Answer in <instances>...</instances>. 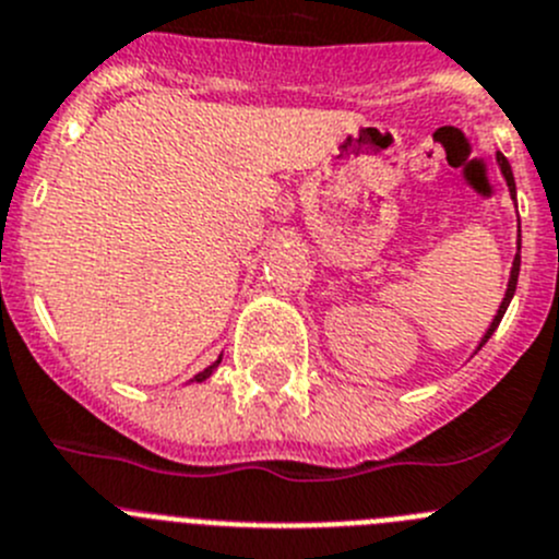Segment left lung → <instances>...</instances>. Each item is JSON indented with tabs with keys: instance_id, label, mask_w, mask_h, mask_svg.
I'll use <instances>...</instances> for the list:
<instances>
[{
	"instance_id": "obj_1",
	"label": "left lung",
	"mask_w": 559,
	"mask_h": 559,
	"mask_svg": "<svg viewBox=\"0 0 559 559\" xmlns=\"http://www.w3.org/2000/svg\"><path fill=\"white\" fill-rule=\"evenodd\" d=\"M497 165H499V170H502L504 181H508V190H510V198H513V201H515V179H513V170H510V162H508V159H504V154H502V151H497ZM519 270H521V226H519V242H515V259H513V267H510L508 289H504V297H502V304H499V309H497V314H493L491 325H488V331H485V336H483V338H479V344H477V350H479V347H483V344H485V342H488V338H491V336H493V331H497V328H499V322H502L504 311H508L510 300H513V295H515V284H519ZM477 350H474V353H477Z\"/></svg>"
}]
</instances>
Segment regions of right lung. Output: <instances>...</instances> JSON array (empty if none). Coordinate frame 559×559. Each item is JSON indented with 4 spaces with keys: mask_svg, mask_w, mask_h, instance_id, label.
I'll use <instances>...</instances> for the list:
<instances>
[{
    "mask_svg": "<svg viewBox=\"0 0 559 559\" xmlns=\"http://www.w3.org/2000/svg\"><path fill=\"white\" fill-rule=\"evenodd\" d=\"M221 361H223V356H221V358H217V361H215V364H209V367H206V369H203V372H198V374H195V378H192V383H203V380H206V378H209V374H212V372H215V369H217V367H221Z\"/></svg>",
    "mask_w": 559,
    "mask_h": 559,
    "instance_id": "add662e5",
    "label": "right lung"
}]
</instances>
